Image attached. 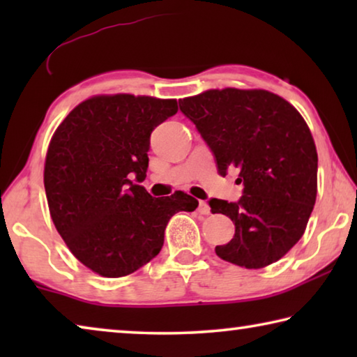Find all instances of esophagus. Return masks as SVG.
Segmentation results:
<instances>
[{
  "mask_svg": "<svg viewBox=\"0 0 357 357\" xmlns=\"http://www.w3.org/2000/svg\"><path fill=\"white\" fill-rule=\"evenodd\" d=\"M198 213L203 214V215H208V214L211 213V209H209L206 202H200V203H198Z\"/></svg>",
  "mask_w": 357,
  "mask_h": 357,
  "instance_id": "obj_1",
  "label": "esophagus"
}]
</instances>
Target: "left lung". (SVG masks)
I'll list each match as a JSON object with an SVG mask.
<instances>
[{
    "mask_svg": "<svg viewBox=\"0 0 357 357\" xmlns=\"http://www.w3.org/2000/svg\"><path fill=\"white\" fill-rule=\"evenodd\" d=\"M179 108L213 151L217 172L239 168L243 197L211 198L213 214L234 223V236L215 253L241 268L259 269L285 255L305 231L317 200L318 154L304 118L264 89H209Z\"/></svg>",
    "mask_w": 357,
    "mask_h": 357,
    "instance_id": "1",
    "label": "left lung"
}]
</instances>
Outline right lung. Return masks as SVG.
<instances>
[{"mask_svg":"<svg viewBox=\"0 0 357 357\" xmlns=\"http://www.w3.org/2000/svg\"><path fill=\"white\" fill-rule=\"evenodd\" d=\"M176 112L174 99L94 96L53 134L44 168L48 209L69 250L93 273H135L160 252L168 220L197 209L184 192L154 198L130 181L146 178L151 132Z\"/></svg>","mask_w":357,"mask_h":357,"instance_id":"right-lung-1","label":"right lung"}]
</instances>
